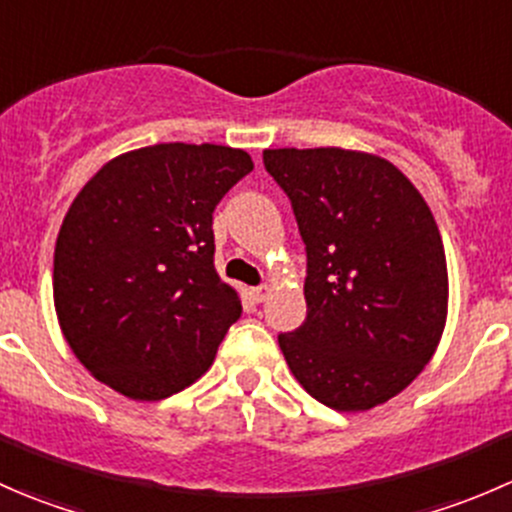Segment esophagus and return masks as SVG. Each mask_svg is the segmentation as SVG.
Instances as JSON below:
<instances>
[{"instance_id": "1", "label": "esophagus", "mask_w": 512, "mask_h": 512, "mask_svg": "<svg viewBox=\"0 0 512 512\" xmlns=\"http://www.w3.org/2000/svg\"><path fill=\"white\" fill-rule=\"evenodd\" d=\"M252 299H255V302H265L267 299V294H270V285H260V287H252Z\"/></svg>"}]
</instances>
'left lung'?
<instances>
[{
	"mask_svg": "<svg viewBox=\"0 0 512 512\" xmlns=\"http://www.w3.org/2000/svg\"><path fill=\"white\" fill-rule=\"evenodd\" d=\"M262 160L307 247V319L280 334L282 354L319 404L374 409L421 374L446 327V252L431 208L371 153L277 148Z\"/></svg>",
	"mask_w": 512,
	"mask_h": 512,
	"instance_id": "8db88e82",
	"label": "left lung"
}]
</instances>
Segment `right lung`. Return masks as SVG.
<instances>
[{"mask_svg":"<svg viewBox=\"0 0 512 512\" xmlns=\"http://www.w3.org/2000/svg\"><path fill=\"white\" fill-rule=\"evenodd\" d=\"M252 168L240 148L158 143L81 188L56 237L54 307L98 381L158 401L210 369L242 314L215 270L213 213Z\"/></svg>","mask_w":512,"mask_h":512,"instance_id":"1","label":"right lung"}]
</instances>
